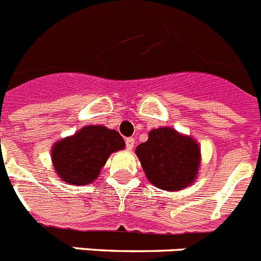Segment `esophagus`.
<instances>
[{"instance_id":"1","label":"esophagus","mask_w":261,"mask_h":261,"mask_svg":"<svg viewBox=\"0 0 261 261\" xmlns=\"http://www.w3.org/2000/svg\"><path fill=\"white\" fill-rule=\"evenodd\" d=\"M134 144H135V140H134L133 138H127V139H126V149H127V151H133Z\"/></svg>"}]
</instances>
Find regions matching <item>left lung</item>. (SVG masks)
<instances>
[{"label":"left lung","instance_id":"left-lung-1","mask_svg":"<svg viewBox=\"0 0 261 261\" xmlns=\"http://www.w3.org/2000/svg\"><path fill=\"white\" fill-rule=\"evenodd\" d=\"M145 177L157 189L179 191L198 178L201 153L199 143L171 127L153 128L147 142L136 147Z\"/></svg>","mask_w":261,"mask_h":261}]
</instances>
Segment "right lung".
<instances>
[{
    "mask_svg": "<svg viewBox=\"0 0 261 261\" xmlns=\"http://www.w3.org/2000/svg\"><path fill=\"white\" fill-rule=\"evenodd\" d=\"M118 131L101 125L84 126L74 135L58 140L51 147L56 174L67 185H90L100 175L113 152L125 148Z\"/></svg>",
    "mask_w": 261,
    "mask_h": 261,
    "instance_id": "right-lung-1",
    "label": "right lung"
}]
</instances>
